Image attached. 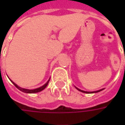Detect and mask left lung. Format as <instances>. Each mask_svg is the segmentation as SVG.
I'll return each instance as SVG.
<instances>
[{
    "label": "left lung",
    "instance_id": "8db88e82",
    "mask_svg": "<svg viewBox=\"0 0 125 125\" xmlns=\"http://www.w3.org/2000/svg\"><path fill=\"white\" fill-rule=\"evenodd\" d=\"M76 88L78 90H79L81 92H82V93H98L99 91H101V90H102L103 89H102V90H97V91H94V92H86V91H83V90H80V89L77 88Z\"/></svg>",
    "mask_w": 125,
    "mask_h": 125
}]
</instances>
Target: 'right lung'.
<instances>
[{
  "label": "right lung",
  "mask_w": 125,
  "mask_h": 125,
  "mask_svg": "<svg viewBox=\"0 0 125 125\" xmlns=\"http://www.w3.org/2000/svg\"><path fill=\"white\" fill-rule=\"evenodd\" d=\"M12 82V83L14 84L15 86H16V88L19 89V90H21L22 92H23V93H39V92H40L42 90H43L47 86V85L49 83V81H50V79L48 80V81L44 85H42V87H40V88H36V89H33V90H28V89H25V88H22L21 87H19V86H18L17 84L14 83L13 81H12V80H10Z\"/></svg>",
  "instance_id": "add662e5"
}]
</instances>
